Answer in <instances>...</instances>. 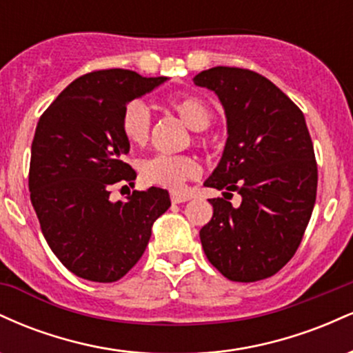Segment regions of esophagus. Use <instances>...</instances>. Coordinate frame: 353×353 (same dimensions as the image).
I'll use <instances>...</instances> for the list:
<instances>
[{
    "label": "esophagus",
    "instance_id": "obj_1",
    "mask_svg": "<svg viewBox=\"0 0 353 353\" xmlns=\"http://www.w3.org/2000/svg\"><path fill=\"white\" fill-rule=\"evenodd\" d=\"M190 197L189 196H184V194H177V192H172L171 194V201L172 204H181V202H185L189 201Z\"/></svg>",
    "mask_w": 353,
    "mask_h": 353
}]
</instances>
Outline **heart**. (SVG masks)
Returning a JSON list of instances; mask_svg holds the SVG:
<instances>
[{"label":"heart","mask_w":353,"mask_h":353,"mask_svg":"<svg viewBox=\"0 0 353 353\" xmlns=\"http://www.w3.org/2000/svg\"><path fill=\"white\" fill-rule=\"evenodd\" d=\"M168 106L189 125L190 129H205L212 121V109L204 99L194 94H182L168 101ZM121 132L132 145H144L151 136V112L143 101H131L125 104L121 114ZM196 143L209 145V137L197 134ZM141 179L148 185L164 189H179L185 181L197 179L201 174L199 161L188 154L169 156L157 154L148 157L139 165Z\"/></svg>","instance_id":"b5f03b06"}]
</instances>
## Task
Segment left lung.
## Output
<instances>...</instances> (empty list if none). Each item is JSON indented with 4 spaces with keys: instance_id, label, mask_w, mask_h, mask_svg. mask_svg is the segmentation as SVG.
Returning <instances> with one entry per match:
<instances>
[{
    "instance_id": "obj_1",
    "label": "left lung",
    "mask_w": 353,
    "mask_h": 353,
    "mask_svg": "<svg viewBox=\"0 0 353 353\" xmlns=\"http://www.w3.org/2000/svg\"><path fill=\"white\" fill-rule=\"evenodd\" d=\"M194 84L212 89L228 116V143L204 185L212 219L199 236L209 262L234 282L277 274L301 245L317 196V161L305 117L272 81L244 68L216 66ZM243 202L232 208L227 194Z\"/></svg>"
}]
</instances>
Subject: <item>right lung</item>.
I'll list each match as a JSON object with an SVG mask.
<instances>
[{
    "instance_id": "add662e5",
    "label": "right lung",
    "mask_w": 353,
    "mask_h": 353,
    "mask_svg": "<svg viewBox=\"0 0 353 353\" xmlns=\"http://www.w3.org/2000/svg\"><path fill=\"white\" fill-rule=\"evenodd\" d=\"M165 79L129 70L91 71L72 81L39 117L28 179L31 204L48 245L81 279H123L143 257L154 221L171 205L161 188L109 201L112 185L136 179L123 161L129 152L121 132L123 109Z\"/></svg>"
}]
</instances>
